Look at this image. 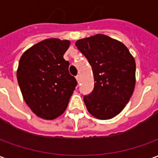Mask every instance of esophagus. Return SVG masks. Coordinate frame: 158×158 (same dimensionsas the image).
<instances>
[{
    "instance_id": "esophagus-1",
    "label": "esophagus",
    "mask_w": 158,
    "mask_h": 158,
    "mask_svg": "<svg viewBox=\"0 0 158 158\" xmlns=\"http://www.w3.org/2000/svg\"><path fill=\"white\" fill-rule=\"evenodd\" d=\"M76 79H77L78 83H79V81H80V76H79V75L76 76Z\"/></svg>"
}]
</instances>
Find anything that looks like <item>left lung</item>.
<instances>
[{
    "mask_svg": "<svg viewBox=\"0 0 158 158\" xmlns=\"http://www.w3.org/2000/svg\"><path fill=\"white\" fill-rule=\"evenodd\" d=\"M91 66L95 85L84 102L89 113L106 120L118 115L129 102L135 85V62L121 42L96 35L75 43Z\"/></svg>",
    "mask_w": 158,
    "mask_h": 158,
    "instance_id": "1",
    "label": "left lung"
}]
</instances>
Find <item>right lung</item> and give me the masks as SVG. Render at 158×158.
<instances>
[{"instance_id":"right-lung-1","label":"right lung","mask_w":158,"mask_h":158,"mask_svg":"<svg viewBox=\"0 0 158 158\" xmlns=\"http://www.w3.org/2000/svg\"><path fill=\"white\" fill-rule=\"evenodd\" d=\"M69 45V40H45L19 60L17 78L23 97L41 118L54 119L64 113L78 84L63 58Z\"/></svg>"}]
</instances>
